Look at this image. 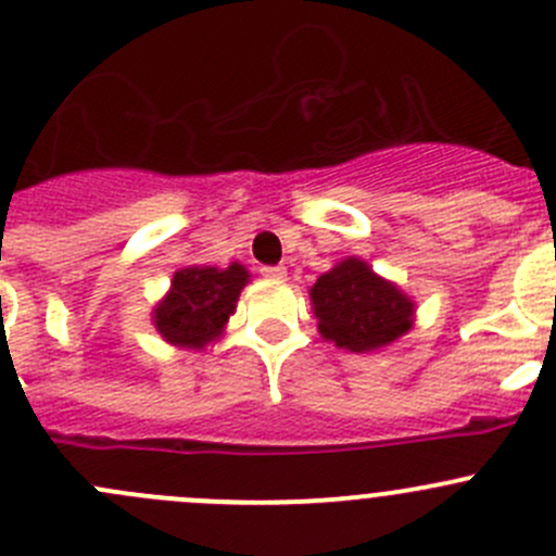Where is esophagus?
Here are the masks:
<instances>
[{
    "label": "esophagus",
    "instance_id": "esophagus-1",
    "mask_svg": "<svg viewBox=\"0 0 556 556\" xmlns=\"http://www.w3.org/2000/svg\"><path fill=\"white\" fill-rule=\"evenodd\" d=\"M261 274L266 279H274V282H282V279H288V268L285 266H263Z\"/></svg>",
    "mask_w": 556,
    "mask_h": 556
}]
</instances>
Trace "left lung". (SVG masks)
I'll return each mask as SVG.
<instances>
[{
  "instance_id": "left-lung-1",
  "label": "left lung",
  "mask_w": 556,
  "mask_h": 556,
  "mask_svg": "<svg viewBox=\"0 0 556 556\" xmlns=\"http://www.w3.org/2000/svg\"><path fill=\"white\" fill-rule=\"evenodd\" d=\"M309 301L320 337L350 353L388 348L415 323V301L355 255L320 274Z\"/></svg>"
}]
</instances>
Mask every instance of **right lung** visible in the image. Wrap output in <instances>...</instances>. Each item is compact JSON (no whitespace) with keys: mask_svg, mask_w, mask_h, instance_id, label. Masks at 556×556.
<instances>
[{"mask_svg":"<svg viewBox=\"0 0 556 556\" xmlns=\"http://www.w3.org/2000/svg\"><path fill=\"white\" fill-rule=\"evenodd\" d=\"M247 282L250 271L241 263L179 268L168 293L154 304L152 326L174 348L203 350L225 333Z\"/></svg>","mask_w":556,"mask_h":556,"instance_id":"add662e5","label":"right lung"}]
</instances>
